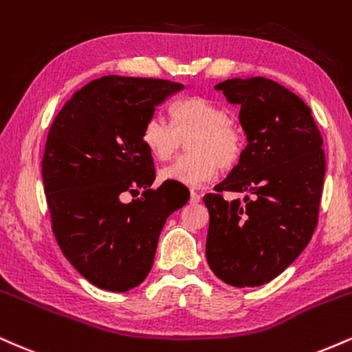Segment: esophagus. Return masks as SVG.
Listing matches in <instances>:
<instances>
[{
	"label": "esophagus",
	"instance_id": "esophagus-1",
	"mask_svg": "<svg viewBox=\"0 0 352 352\" xmlns=\"http://www.w3.org/2000/svg\"><path fill=\"white\" fill-rule=\"evenodd\" d=\"M192 202V204H196V202L201 201V194H197L196 191H191V199H189Z\"/></svg>",
	"mask_w": 352,
	"mask_h": 352
}]
</instances>
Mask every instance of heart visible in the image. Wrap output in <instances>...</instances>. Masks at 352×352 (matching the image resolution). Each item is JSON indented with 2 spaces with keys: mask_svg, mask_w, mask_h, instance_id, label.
Segmentation results:
<instances>
[{
  "mask_svg": "<svg viewBox=\"0 0 352 352\" xmlns=\"http://www.w3.org/2000/svg\"><path fill=\"white\" fill-rule=\"evenodd\" d=\"M169 113L173 126L160 115H151L142 130L143 144L158 161L171 158L188 138L189 155L161 169V181L199 188L214 179L219 166L230 168L241 158L242 135L226 107L192 97L173 103Z\"/></svg>",
  "mask_w": 352,
  "mask_h": 352,
  "instance_id": "b5f03b06",
  "label": "heart"
}]
</instances>
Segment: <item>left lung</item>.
Listing matches in <instances>:
<instances>
[{
	"mask_svg": "<svg viewBox=\"0 0 352 352\" xmlns=\"http://www.w3.org/2000/svg\"><path fill=\"white\" fill-rule=\"evenodd\" d=\"M241 107L247 138L239 164L206 194V257L232 287H260L308 245L318 222L326 171L323 138L298 95L265 77L229 78L214 87ZM222 190L247 193L226 201Z\"/></svg>",
	"mask_w": 352,
	"mask_h": 352,
	"instance_id": "1",
	"label": "left lung"
}]
</instances>
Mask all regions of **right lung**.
<instances>
[{"label": "right lung", "instance_id": "right-lung-1", "mask_svg": "<svg viewBox=\"0 0 352 352\" xmlns=\"http://www.w3.org/2000/svg\"><path fill=\"white\" fill-rule=\"evenodd\" d=\"M184 85L107 76L72 95L52 122L43 160L45 199L62 254L95 287L128 292L146 278L164 222L189 197L151 188L144 122ZM144 189L130 203L121 194Z\"/></svg>", "mask_w": 352, "mask_h": 352}]
</instances>
